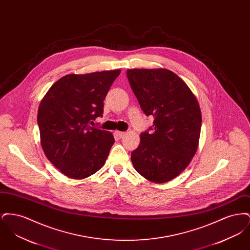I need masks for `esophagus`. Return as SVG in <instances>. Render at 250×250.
I'll return each mask as SVG.
<instances>
[{"label": "esophagus", "instance_id": "1", "mask_svg": "<svg viewBox=\"0 0 250 250\" xmlns=\"http://www.w3.org/2000/svg\"><path fill=\"white\" fill-rule=\"evenodd\" d=\"M125 134V132H121V131H116V132H115V135H116L118 138H120V139H121Z\"/></svg>", "mask_w": 250, "mask_h": 250}]
</instances>
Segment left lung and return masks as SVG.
<instances>
[{"instance_id":"obj_1","label":"left lung","mask_w":250,"mask_h":250,"mask_svg":"<svg viewBox=\"0 0 250 250\" xmlns=\"http://www.w3.org/2000/svg\"><path fill=\"white\" fill-rule=\"evenodd\" d=\"M126 76L143 112L154 117L131 153L132 164L144 178L166 183L188 167L197 151L199 103L185 82L167 69H128Z\"/></svg>"}]
</instances>
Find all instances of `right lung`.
I'll return each mask as SVG.
<instances>
[{"mask_svg":"<svg viewBox=\"0 0 250 250\" xmlns=\"http://www.w3.org/2000/svg\"><path fill=\"white\" fill-rule=\"evenodd\" d=\"M120 73L118 69L66 75L49 88L39 105L42 149L69 178L89 177L105 164L114 138L91 125L102 117L103 101Z\"/></svg>","mask_w":250,"mask_h":250,"instance_id":"right-lung-1","label":"right lung"}]
</instances>
